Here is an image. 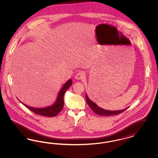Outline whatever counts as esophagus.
I'll return each instance as SVG.
<instances>
[{
	"label": "esophagus",
	"instance_id": "esophagus-1",
	"mask_svg": "<svg viewBox=\"0 0 158 158\" xmlns=\"http://www.w3.org/2000/svg\"><path fill=\"white\" fill-rule=\"evenodd\" d=\"M85 73L83 71H80L76 73L75 76V79L77 80H80L82 79L83 78L85 77Z\"/></svg>",
	"mask_w": 158,
	"mask_h": 158
}]
</instances>
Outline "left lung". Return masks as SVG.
Listing matches in <instances>:
<instances>
[{
  "mask_svg": "<svg viewBox=\"0 0 158 158\" xmlns=\"http://www.w3.org/2000/svg\"><path fill=\"white\" fill-rule=\"evenodd\" d=\"M86 100L88 103V105L89 106L90 109L97 114L99 115H102V116H111V115H118L119 114L123 113L124 111H125L127 108L120 110V111H108L104 110L99 106H98L95 103L90 101V99L88 98L87 94H86Z\"/></svg>",
  "mask_w": 158,
  "mask_h": 158,
  "instance_id": "left-lung-1",
  "label": "left lung"
}]
</instances>
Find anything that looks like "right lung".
I'll use <instances>...</instances> for the list:
<instances>
[{
	"label": "right lung",
	"mask_w": 158,
	"mask_h": 158,
	"mask_svg": "<svg viewBox=\"0 0 158 158\" xmlns=\"http://www.w3.org/2000/svg\"><path fill=\"white\" fill-rule=\"evenodd\" d=\"M72 81L70 79L64 85L63 88L61 89L60 92L59 93L56 101L52 106H49L48 107L43 108H32L28 105H25L23 104V102L21 103H23V104L25 105L28 109H29L30 111L36 114L40 115L42 116L48 117H55L62 110L64 105V100H63L64 94L67 89H69V88L72 85Z\"/></svg>",
	"instance_id": "add662e5"
}]
</instances>
